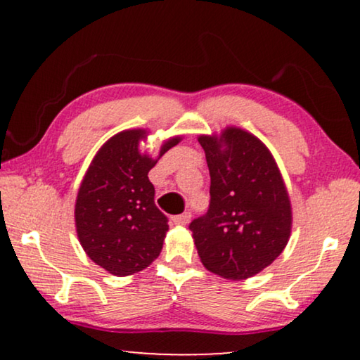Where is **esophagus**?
Here are the masks:
<instances>
[{
	"instance_id": "34e87169",
	"label": "esophagus",
	"mask_w": 360,
	"mask_h": 360,
	"mask_svg": "<svg viewBox=\"0 0 360 360\" xmlns=\"http://www.w3.org/2000/svg\"><path fill=\"white\" fill-rule=\"evenodd\" d=\"M190 219H191V213H190V211H185V213H181V214H179V216H174V223H175V224H180V226L188 224Z\"/></svg>"
}]
</instances>
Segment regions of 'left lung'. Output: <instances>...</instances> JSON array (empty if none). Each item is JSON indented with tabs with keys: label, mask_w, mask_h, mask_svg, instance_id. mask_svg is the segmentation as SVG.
Here are the masks:
<instances>
[{
	"label": "left lung",
	"mask_w": 360,
	"mask_h": 360,
	"mask_svg": "<svg viewBox=\"0 0 360 360\" xmlns=\"http://www.w3.org/2000/svg\"><path fill=\"white\" fill-rule=\"evenodd\" d=\"M208 162L210 208L190 223L210 272L244 280L282 254L292 231V205L277 162L260 139L240 127L200 136Z\"/></svg>",
	"instance_id": "1"
}]
</instances>
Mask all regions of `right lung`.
I'll use <instances>...</instances> for the list:
<instances>
[{"mask_svg": "<svg viewBox=\"0 0 360 360\" xmlns=\"http://www.w3.org/2000/svg\"><path fill=\"white\" fill-rule=\"evenodd\" d=\"M146 137V129H127L108 139L93 157L77 195L78 240L93 262L116 277L149 267L169 231L147 174L181 137L165 141L157 159L139 150Z\"/></svg>", "mask_w": 360, "mask_h": 360, "instance_id": "1", "label": "right lung"}]
</instances>
